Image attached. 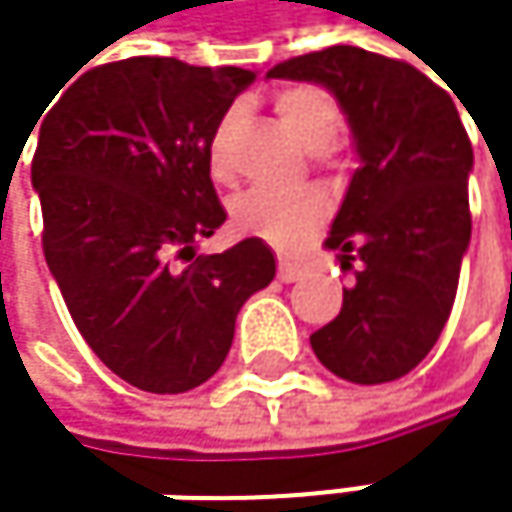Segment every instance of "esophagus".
I'll return each mask as SVG.
<instances>
[{
	"instance_id": "obj_1",
	"label": "esophagus",
	"mask_w": 512,
	"mask_h": 512,
	"mask_svg": "<svg viewBox=\"0 0 512 512\" xmlns=\"http://www.w3.org/2000/svg\"><path fill=\"white\" fill-rule=\"evenodd\" d=\"M278 278L284 281V284H290V281H299L302 278V266L299 263H293V260H278Z\"/></svg>"
}]
</instances>
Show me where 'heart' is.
<instances>
[{"instance_id": "heart-1", "label": "heart", "mask_w": 512, "mask_h": 512, "mask_svg": "<svg viewBox=\"0 0 512 512\" xmlns=\"http://www.w3.org/2000/svg\"><path fill=\"white\" fill-rule=\"evenodd\" d=\"M275 112L287 133L305 151H323L338 133V109L332 97L317 85H287L275 97ZM234 112H228L207 145V165L216 183H231L234 168L228 159V142L234 130ZM329 216V201L317 189H302L290 195L252 189L234 198L231 204V225L243 237H257L275 249H293L305 237H311Z\"/></svg>"}]
</instances>
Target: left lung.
Instances as JSON below:
<instances>
[{"mask_svg": "<svg viewBox=\"0 0 512 512\" xmlns=\"http://www.w3.org/2000/svg\"><path fill=\"white\" fill-rule=\"evenodd\" d=\"M266 76L329 88L361 162L326 237L341 269H361L311 347L347 382L400 379L436 347L471 240L474 154L460 112L418 67L358 47L296 55Z\"/></svg>", "mask_w": 512, "mask_h": 512, "instance_id": "obj_1", "label": "left lung"}]
</instances>
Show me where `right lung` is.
Masks as SVG:
<instances>
[{
	"label": "right lung",
	"instance_id": "right-lung-1",
	"mask_svg": "<svg viewBox=\"0 0 512 512\" xmlns=\"http://www.w3.org/2000/svg\"><path fill=\"white\" fill-rule=\"evenodd\" d=\"M252 82L243 67L136 55L91 67L38 118L47 266L94 356L142 391L207 382L243 302L275 278L257 237L222 255L195 249L228 219L210 136Z\"/></svg>",
	"mask_w": 512,
	"mask_h": 512
}]
</instances>
